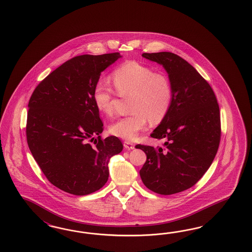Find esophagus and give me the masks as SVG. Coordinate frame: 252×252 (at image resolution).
<instances>
[{
	"mask_svg": "<svg viewBox=\"0 0 252 252\" xmlns=\"http://www.w3.org/2000/svg\"><path fill=\"white\" fill-rule=\"evenodd\" d=\"M124 147H125V149H126V150H134L135 149V145L132 143V142H130V141H125L124 142Z\"/></svg>",
	"mask_w": 252,
	"mask_h": 252,
	"instance_id": "1",
	"label": "esophagus"
}]
</instances>
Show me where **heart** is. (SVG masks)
I'll return each mask as SVG.
<instances>
[{"instance_id":"obj_1","label":"heart","mask_w":252,"mask_h":252,"mask_svg":"<svg viewBox=\"0 0 252 252\" xmlns=\"http://www.w3.org/2000/svg\"><path fill=\"white\" fill-rule=\"evenodd\" d=\"M115 90L106 80L99 79L94 86L92 99L97 110L111 116L115 112L118 96L131 97V115L118 119L110 126V132L126 140H134L144 129L148 121L156 125L168 115L173 101V86L162 73L137 61H127L115 69L112 75Z\"/></svg>"}]
</instances>
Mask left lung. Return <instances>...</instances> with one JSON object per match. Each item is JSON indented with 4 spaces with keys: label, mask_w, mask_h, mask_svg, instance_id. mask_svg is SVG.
<instances>
[{
    "label": "left lung",
    "mask_w": 252,
    "mask_h": 252,
    "mask_svg": "<svg viewBox=\"0 0 252 252\" xmlns=\"http://www.w3.org/2000/svg\"><path fill=\"white\" fill-rule=\"evenodd\" d=\"M142 56L166 70L174 96L166 117L151 134L165 142L136 146L147 155L139 175L153 192L176 194L190 189L211 166L221 139L220 109L212 87L183 58L168 52Z\"/></svg>",
    "instance_id": "left-lung-1"
}]
</instances>
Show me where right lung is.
<instances>
[{
  "mask_svg": "<svg viewBox=\"0 0 252 252\" xmlns=\"http://www.w3.org/2000/svg\"><path fill=\"white\" fill-rule=\"evenodd\" d=\"M120 57L76 56L46 76L31 95L28 145L47 179L64 192L84 196L99 190L108 180L110 158L122 152L118 137L99 136L103 124L92 99L101 72Z\"/></svg>",
  "mask_w": 252,
  "mask_h": 252,
  "instance_id": "right-lung-1",
  "label": "right lung"
}]
</instances>
